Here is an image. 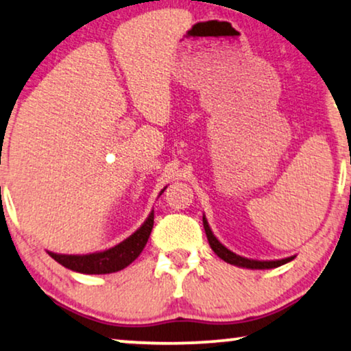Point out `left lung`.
<instances>
[{
	"label": "left lung",
	"mask_w": 351,
	"mask_h": 351,
	"mask_svg": "<svg viewBox=\"0 0 351 351\" xmlns=\"http://www.w3.org/2000/svg\"><path fill=\"white\" fill-rule=\"evenodd\" d=\"M203 225H204V232L206 237H208V241L213 247V251L217 254V256L225 261L227 263H232V265H238V267H244V268H256V270H265V268H276L282 265V263L291 262L294 257H287V258H281V261H270V262H261V261H251V258H244L241 256H237V254L228 251L227 247L223 246L222 243L219 241L217 238L214 237L213 232H210L208 220L203 217Z\"/></svg>",
	"instance_id": "left-lung-1"
}]
</instances>
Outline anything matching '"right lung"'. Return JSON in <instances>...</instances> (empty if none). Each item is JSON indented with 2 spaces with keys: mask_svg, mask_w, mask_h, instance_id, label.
<instances>
[{
  "mask_svg": "<svg viewBox=\"0 0 351 351\" xmlns=\"http://www.w3.org/2000/svg\"><path fill=\"white\" fill-rule=\"evenodd\" d=\"M152 228L153 213L148 215L145 223L136 233L108 251L88 254V256H62V254L49 252V256L60 265L73 271L86 273V275H107V273L123 270L136 261L150 238Z\"/></svg>",
  "mask_w": 351,
  "mask_h": 351,
  "instance_id": "obj_1",
  "label": "right lung"
}]
</instances>
